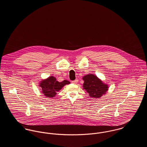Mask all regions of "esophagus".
<instances>
[{
  "label": "esophagus",
  "instance_id": "obj_1",
  "mask_svg": "<svg viewBox=\"0 0 147 147\" xmlns=\"http://www.w3.org/2000/svg\"><path fill=\"white\" fill-rule=\"evenodd\" d=\"M78 79H76V80H73V81H72V82H71V83H73V84H76V83H78Z\"/></svg>",
  "mask_w": 147,
  "mask_h": 147
}]
</instances>
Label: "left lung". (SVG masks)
<instances>
[{"label": "left lung", "mask_w": 147, "mask_h": 147, "mask_svg": "<svg viewBox=\"0 0 147 147\" xmlns=\"http://www.w3.org/2000/svg\"><path fill=\"white\" fill-rule=\"evenodd\" d=\"M83 79L84 81L83 89L91 98H100L108 90L107 85L94 75L88 74L84 76Z\"/></svg>", "instance_id": "left-lung-1"}]
</instances>
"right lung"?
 I'll return each mask as SVG.
<instances>
[{"label": "right lung", "mask_w": 147, "mask_h": 147, "mask_svg": "<svg viewBox=\"0 0 147 147\" xmlns=\"http://www.w3.org/2000/svg\"><path fill=\"white\" fill-rule=\"evenodd\" d=\"M70 83L68 80H64L62 82L56 80V78L50 77L46 80H42L40 84L42 89V93L48 98H53L56 96L57 91H59L63 86Z\"/></svg>", "instance_id": "add662e5"}]
</instances>
